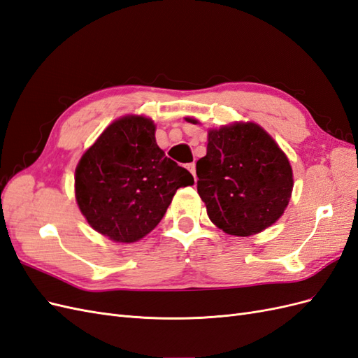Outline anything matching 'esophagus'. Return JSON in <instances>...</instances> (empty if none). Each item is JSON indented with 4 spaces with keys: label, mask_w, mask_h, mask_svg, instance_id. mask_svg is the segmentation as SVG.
<instances>
[{
    "label": "esophagus",
    "mask_w": 358,
    "mask_h": 358,
    "mask_svg": "<svg viewBox=\"0 0 358 358\" xmlns=\"http://www.w3.org/2000/svg\"><path fill=\"white\" fill-rule=\"evenodd\" d=\"M188 170L191 171V175L194 176V180H197V175H196V162H189V164H188Z\"/></svg>",
    "instance_id": "obj_1"
}]
</instances>
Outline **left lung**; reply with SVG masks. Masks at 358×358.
<instances>
[{
	"label": "left lung",
	"instance_id": "8db88e82",
	"mask_svg": "<svg viewBox=\"0 0 358 358\" xmlns=\"http://www.w3.org/2000/svg\"><path fill=\"white\" fill-rule=\"evenodd\" d=\"M197 191L210 221L227 234L241 237L275 224L294 183L287 155L254 122L210 129L208 152L197 161Z\"/></svg>",
	"mask_w": 358,
	"mask_h": 358
}]
</instances>
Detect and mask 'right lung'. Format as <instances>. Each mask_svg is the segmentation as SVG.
Masks as SVG:
<instances>
[{
    "label": "right lung",
    "instance_id": "1",
    "mask_svg": "<svg viewBox=\"0 0 358 358\" xmlns=\"http://www.w3.org/2000/svg\"><path fill=\"white\" fill-rule=\"evenodd\" d=\"M191 173L167 158L145 116H124L107 127L80 158L76 200L95 231L131 243L152 231Z\"/></svg>",
    "mask_w": 358,
    "mask_h": 358
}]
</instances>
